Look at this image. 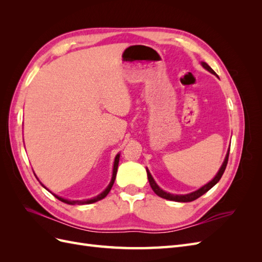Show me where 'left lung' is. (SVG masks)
Returning a JSON list of instances; mask_svg holds the SVG:
<instances>
[{
    "label": "left lung",
    "mask_w": 262,
    "mask_h": 262,
    "mask_svg": "<svg viewBox=\"0 0 262 262\" xmlns=\"http://www.w3.org/2000/svg\"><path fill=\"white\" fill-rule=\"evenodd\" d=\"M201 66H202L205 70L209 71L210 73H212V74L215 75L216 77H219V76L216 75V73L214 72V71L208 66V63L201 62ZM228 154H229V148H228L227 153H226V156H225V158H224V162H223V164H222V166L220 167V169H219L217 173L215 175V177H214L211 181H209L208 184H205L203 187H201V188H199L198 190H195V191H193V192H190V193H187V194H172V193H169V192H167V191H164L163 189H161L160 187H158V185L155 182L154 178L152 177V175H150L149 170L146 168L147 178H148V181H149L150 188L153 189V191H154L158 196L164 198V199H166V200L176 201V202H191V201L198 199V198L201 196L202 194H204L205 192H208L212 187L215 186V185L217 184V182L220 181L222 175H223L224 170H225V168H226L227 161H228Z\"/></svg>",
    "instance_id": "left-lung-1"
}]
</instances>
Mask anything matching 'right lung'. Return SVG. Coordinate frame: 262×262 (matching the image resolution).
Segmentation results:
<instances>
[{"mask_svg": "<svg viewBox=\"0 0 262 262\" xmlns=\"http://www.w3.org/2000/svg\"><path fill=\"white\" fill-rule=\"evenodd\" d=\"M119 158H120V154H117L116 155V157H115V162H114V168H113V177H112V180H110V182H109V185L107 186V188L104 190V191H102L101 193H99L98 195H96V196H94V198H91V199H86V200H69V199H64V198H62V196H59V195H57V194H54V193H52L51 191V193L57 198V199H59L60 201H62V202H64V203H67V204H71V205H75V204H78V205H81V204H91V203H94V202H97V201H99V200H101V199H104V198L109 193V191L110 190H112V188H113V186H114V182H115V179H116V175H117V169H118V165H119ZM38 179V178H37ZM41 184V186L45 188V189H47V190H49L48 188H47L42 182H40Z\"/></svg>", "mask_w": 262, "mask_h": 262, "instance_id": "1", "label": "right lung"}]
</instances>
